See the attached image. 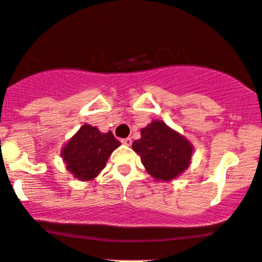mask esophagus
Returning <instances> with one entry per match:
<instances>
[{"instance_id": "1", "label": "esophagus", "mask_w": 262, "mask_h": 262, "mask_svg": "<svg viewBox=\"0 0 262 262\" xmlns=\"http://www.w3.org/2000/svg\"><path fill=\"white\" fill-rule=\"evenodd\" d=\"M121 142H122L123 145H126V146H130V145L132 144V140L130 139V137H126V139H123Z\"/></svg>"}]
</instances>
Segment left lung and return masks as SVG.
Returning a JSON list of instances; mask_svg holds the SVG:
<instances>
[{
	"mask_svg": "<svg viewBox=\"0 0 262 262\" xmlns=\"http://www.w3.org/2000/svg\"><path fill=\"white\" fill-rule=\"evenodd\" d=\"M132 149L141 158L145 169L156 180L179 177L190 165L193 145L163 121H152L141 128V137L135 140Z\"/></svg>",
	"mask_w": 262,
	"mask_h": 262,
	"instance_id": "1",
	"label": "left lung"
}]
</instances>
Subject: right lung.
<instances>
[{
	"instance_id": "right-lung-1",
	"label": "right lung",
	"mask_w": 262,
	"mask_h": 262,
	"mask_svg": "<svg viewBox=\"0 0 262 262\" xmlns=\"http://www.w3.org/2000/svg\"><path fill=\"white\" fill-rule=\"evenodd\" d=\"M120 145L111 131L102 134L97 127L85 123L67 142L60 155L67 170L77 179L88 182L103 170L112 151Z\"/></svg>"
}]
</instances>
